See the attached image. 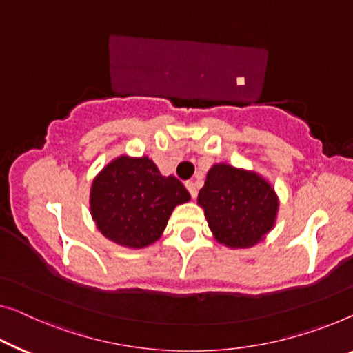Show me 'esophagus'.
Returning <instances> with one entry per match:
<instances>
[{
    "label": "esophagus",
    "mask_w": 353,
    "mask_h": 353,
    "mask_svg": "<svg viewBox=\"0 0 353 353\" xmlns=\"http://www.w3.org/2000/svg\"><path fill=\"white\" fill-rule=\"evenodd\" d=\"M185 187H187V190L190 192L192 198H196V194H198V187H196V183H194L193 181H188V182H185Z\"/></svg>",
    "instance_id": "34e87169"
}]
</instances>
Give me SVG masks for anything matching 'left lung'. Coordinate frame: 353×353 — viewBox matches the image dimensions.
Instances as JSON below:
<instances>
[{"label":"left lung","mask_w":353,"mask_h":353,"mask_svg":"<svg viewBox=\"0 0 353 353\" xmlns=\"http://www.w3.org/2000/svg\"><path fill=\"white\" fill-rule=\"evenodd\" d=\"M198 204L215 239L228 247H252L274 225L277 198L272 187L254 172L230 165L210 168Z\"/></svg>","instance_id":"obj_1"}]
</instances>
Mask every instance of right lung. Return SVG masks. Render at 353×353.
<instances>
[{"mask_svg":"<svg viewBox=\"0 0 353 353\" xmlns=\"http://www.w3.org/2000/svg\"><path fill=\"white\" fill-rule=\"evenodd\" d=\"M188 199L182 182L161 176L147 157H120L93 181L90 209L106 238L139 249L160 238L172 209Z\"/></svg>","mask_w":353,"mask_h":353,"instance_id":"obj_1","label":"right lung"}]
</instances>
